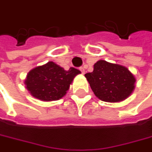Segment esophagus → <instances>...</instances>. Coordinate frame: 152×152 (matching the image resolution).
Returning <instances> with one entry per match:
<instances>
[{
    "instance_id": "esophagus-1",
    "label": "esophagus",
    "mask_w": 152,
    "mask_h": 152,
    "mask_svg": "<svg viewBox=\"0 0 152 152\" xmlns=\"http://www.w3.org/2000/svg\"><path fill=\"white\" fill-rule=\"evenodd\" d=\"M80 70H81V72H82V74H84V72H85V70H84V68H83V67H81V68H80Z\"/></svg>"
}]
</instances>
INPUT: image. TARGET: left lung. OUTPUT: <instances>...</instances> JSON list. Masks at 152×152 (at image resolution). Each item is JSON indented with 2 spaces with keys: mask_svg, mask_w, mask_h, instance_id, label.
<instances>
[{
  "mask_svg": "<svg viewBox=\"0 0 152 152\" xmlns=\"http://www.w3.org/2000/svg\"><path fill=\"white\" fill-rule=\"evenodd\" d=\"M85 77L95 96L104 102H122L135 89L136 78L126 67L104 60L96 62L94 70Z\"/></svg>",
  "mask_w": 152,
  "mask_h": 152,
  "instance_id": "1",
  "label": "left lung"
}]
</instances>
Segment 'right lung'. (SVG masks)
<instances>
[{"instance_id": "obj_1", "label": "right lung", "mask_w": 152, "mask_h": 152, "mask_svg": "<svg viewBox=\"0 0 152 152\" xmlns=\"http://www.w3.org/2000/svg\"><path fill=\"white\" fill-rule=\"evenodd\" d=\"M80 73L75 68L65 70L54 62H48L31 69L24 83L32 96L41 101L51 102L64 96L75 76Z\"/></svg>"}]
</instances>
